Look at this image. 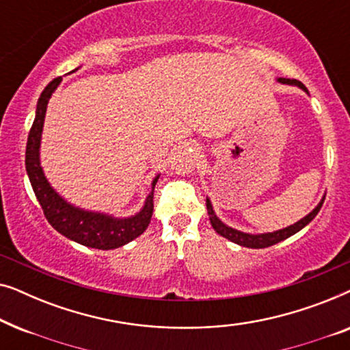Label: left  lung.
I'll list each match as a JSON object with an SVG mask.
<instances>
[{
    "instance_id": "obj_1",
    "label": "left lung",
    "mask_w": 350,
    "mask_h": 350,
    "mask_svg": "<svg viewBox=\"0 0 350 350\" xmlns=\"http://www.w3.org/2000/svg\"><path fill=\"white\" fill-rule=\"evenodd\" d=\"M280 83L284 84H295L301 88L303 90L308 92V89H306V85L301 83L298 79H285V78H280L279 79ZM322 204H323V199L322 202H320L317 207H315L312 212H310L308 217H304L303 219H299L298 223L291 224V226L285 228V229H280V231H275V232H267V234H258V236H253V234H245V232H241V231H236V229L226 226V224L219 221L217 218V215H215L213 208H212V204H210V200L207 199V210H208V218H210V223H212V226L215 231H217L219 236L229 239V241L234 242V243H239V245L242 247H248V248H266V247H271L274 245V243H279L282 241H285V239H288L290 236H293L298 231H301L306 224H309L312 219L315 218V215L319 213V210L322 208Z\"/></svg>"
}]
</instances>
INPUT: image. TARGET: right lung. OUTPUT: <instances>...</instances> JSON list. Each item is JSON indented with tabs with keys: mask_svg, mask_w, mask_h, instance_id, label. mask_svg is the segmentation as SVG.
I'll return each mask as SVG.
<instances>
[{
	"mask_svg": "<svg viewBox=\"0 0 350 350\" xmlns=\"http://www.w3.org/2000/svg\"><path fill=\"white\" fill-rule=\"evenodd\" d=\"M62 78L52 79L46 89L42 90L40 100H38L36 116L33 126L28 133L27 151H25V167L28 178L35 191L38 202L41 204L42 212L51 226L64 234L65 237L81 243V245L98 248V250H109V248H118L129 243L133 239L145 232L148 224L151 221L152 210H154V186L157 176L152 181V191L148 196L146 204L143 210L132 218H111L107 215L84 212L66 204L51 185L47 183L44 174L40 165V142L42 124H44L46 108L52 92L57 85L60 84Z\"/></svg>",
	"mask_w": 350,
	"mask_h": 350,
	"instance_id": "1",
	"label": "right lung"
}]
</instances>
